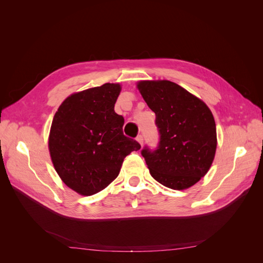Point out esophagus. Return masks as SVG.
I'll list each match as a JSON object with an SVG mask.
<instances>
[{"instance_id": "obj_1", "label": "esophagus", "mask_w": 263, "mask_h": 263, "mask_svg": "<svg viewBox=\"0 0 263 263\" xmlns=\"http://www.w3.org/2000/svg\"><path fill=\"white\" fill-rule=\"evenodd\" d=\"M136 140L139 142L140 145H142L144 144V136H142V135H138V136L136 137Z\"/></svg>"}]
</instances>
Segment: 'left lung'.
<instances>
[{"label": "left lung", "instance_id": "1", "mask_svg": "<svg viewBox=\"0 0 263 263\" xmlns=\"http://www.w3.org/2000/svg\"><path fill=\"white\" fill-rule=\"evenodd\" d=\"M138 89L155 112L159 142L145 146L151 177L162 185L184 190L201 180L216 151V125L205 103L171 81H141Z\"/></svg>", "mask_w": 263, "mask_h": 263}]
</instances>
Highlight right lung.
<instances>
[{"label": "right lung", "instance_id": "right-lung-1", "mask_svg": "<svg viewBox=\"0 0 263 263\" xmlns=\"http://www.w3.org/2000/svg\"><path fill=\"white\" fill-rule=\"evenodd\" d=\"M121 85L105 83L70 95L55 112L49 151L55 171L70 189L93 195L113 182L126 156L140 149L123 133L114 105Z\"/></svg>", "mask_w": 263, "mask_h": 263}]
</instances>
